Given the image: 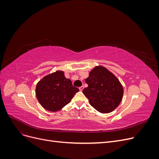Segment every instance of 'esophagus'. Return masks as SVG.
<instances>
[{
  "label": "esophagus",
  "mask_w": 159,
  "mask_h": 159,
  "mask_svg": "<svg viewBox=\"0 0 159 159\" xmlns=\"http://www.w3.org/2000/svg\"><path fill=\"white\" fill-rule=\"evenodd\" d=\"M79 89H80V91H82L84 89V86H81V87L79 88Z\"/></svg>",
  "instance_id": "1"
}]
</instances>
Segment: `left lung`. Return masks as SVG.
I'll list each match as a JSON object with an SVG mask.
<instances>
[{"mask_svg":"<svg viewBox=\"0 0 159 159\" xmlns=\"http://www.w3.org/2000/svg\"><path fill=\"white\" fill-rule=\"evenodd\" d=\"M88 88L83 90L89 102L99 112L113 111L121 102L123 89L121 83L104 67L97 66L85 80Z\"/></svg>","mask_w":159,"mask_h":159,"instance_id":"obj_1","label":"left lung"}]
</instances>
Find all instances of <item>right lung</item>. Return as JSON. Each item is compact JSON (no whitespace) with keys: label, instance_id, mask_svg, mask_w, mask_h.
<instances>
[{"label":"right lung","instance_id":"1","mask_svg":"<svg viewBox=\"0 0 159 159\" xmlns=\"http://www.w3.org/2000/svg\"><path fill=\"white\" fill-rule=\"evenodd\" d=\"M79 89L57 71L45 76L36 85V95L42 106L50 111H57L68 104Z\"/></svg>","mask_w":159,"mask_h":159}]
</instances>
